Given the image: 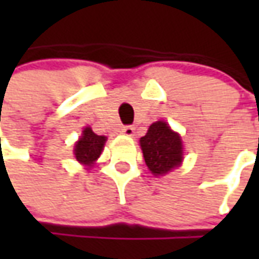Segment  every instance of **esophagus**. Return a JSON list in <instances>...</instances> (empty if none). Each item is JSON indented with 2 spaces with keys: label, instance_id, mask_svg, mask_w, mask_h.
Instances as JSON below:
<instances>
[{
  "label": "esophagus",
  "instance_id": "esophagus-1",
  "mask_svg": "<svg viewBox=\"0 0 259 259\" xmlns=\"http://www.w3.org/2000/svg\"><path fill=\"white\" fill-rule=\"evenodd\" d=\"M135 128L133 125H125L124 128H122V134L126 135V137H133L134 135Z\"/></svg>",
  "mask_w": 259,
  "mask_h": 259
}]
</instances>
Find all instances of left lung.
<instances>
[{
  "mask_svg": "<svg viewBox=\"0 0 259 259\" xmlns=\"http://www.w3.org/2000/svg\"><path fill=\"white\" fill-rule=\"evenodd\" d=\"M140 144L145 164L155 176L168 173L183 160L180 137L173 133L163 121H157L150 125L147 134L141 137Z\"/></svg>",
  "mask_w": 259,
  "mask_h": 259,
  "instance_id": "8db88e82",
  "label": "left lung"
}]
</instances>
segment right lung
Returning a JSON list of instances; mask_svg holds the SVG:
<instances>
[{
  "instance_id": "1",
  "label": "right lung",
  "mask_w": 259,
  "mask_h": 259,
  "mask_svg": "<svg viewBox=\"0 0 259 259\" xmlns=\"http://www.w3.org/2000/svg\"><path fill=\"white\" fill-rule=\"evenodd\" d=\"M106 137L96 135L91 128L83 130V135L75 145L76 160L82 164H92L101 155Z\"/></svg>"
}]
</instances>
